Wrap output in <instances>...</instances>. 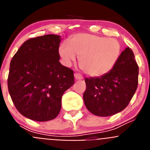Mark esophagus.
Returning <instances> with one entry per match:
<instances>
[{
	"label": "esophagus",
	"instance_id": "1",
	"mask_svg": "<svg viewBox=\"0 0 150 150\" xmlns=\"http://www.w3.org/2000/svg\"><path fill=\"white\" fill-rule=\"evenodd\" d=\"M74 77H75V79H76V80H80V79H83V76H82L79 74H74Z\"/></svg>",
	"mask_w": 150,
	"mask_h": 150
}]
</instances>
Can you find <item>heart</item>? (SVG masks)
<instances>
[{
	"label": "heart",
	"instance_id": "obj_1",
	"mask_svg": "<svg viewBox=\"0 0 150 150\" xmlns=\"http://www.w3.org/2000/svg\"><path fill=\"white\" fill-rule=\"evenodd\" d=\"M122 46L116 38L91 34H78L62 43L59 53L65 66H71L79 57V65L88 76H102L112 70L120 59Z\"/></svg>",
	"mask_w": 150,
	"mask_h": 150
}]
</instances>
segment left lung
Here are the masks:
<instances>
[{"mask_svg":"<svg viewBox=\"0 0 150 150\" xmlns=\"http://www.w3.org/2000/svg\"><path fill=\"white\" fill-rule=\"evenodd\" d=\"M138 70L133 51L127 47L110 72L86 78L83 100L88 110L98 116H112L122 111L137 90Z\"/></svg>","mask_w":150,"mask_h":150,"instance_id":"1","label":"left lung"}]
</instances>
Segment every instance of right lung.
I'll return each mask as SVG.
<instances>
[{
    "mask_svg": "<svg viewBox=\"0 0 150 150\" xmlns=\"http://www.w3.org/2000/svg\"><path fill=\"white\" fill-rule=\"evenodd\" d=\"M61 40L55 34L28 40L10 62L9 93L18 112L30 120L55 119L64 92L74 83V71L59 62Z\"/></svg>",
    "mask_w": 150,
    "mask_h": 150,
    "instance_id": "add662e5",
    "label": "right lung"
}]
</instances>
